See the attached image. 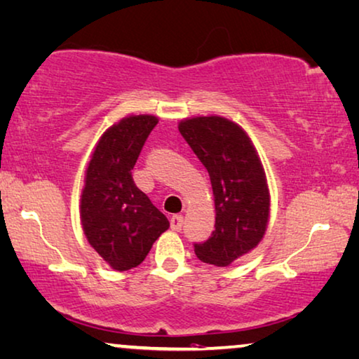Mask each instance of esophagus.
Returning a JSON list of instances; mask_svg holds the SVG:
<instances>
[{"label": "esophagus", "instance_id": "34e87169", "mask_svg": "<svg viewBox=\"0 0 359 359\" xmlns=\"http://www.w3.org/2000/svg\"><path fill=\"white\" fill-rule=\"evenodd\" d=\"M183 224H184L183 215H173L172 219H170V228H172L173 231H181Z\"/></svg>", "mask_w": 359, "mask_h": 359}]
</instances>
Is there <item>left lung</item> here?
Here are the masks:
<instances>
[{"label": "left lung", "mask_w": 359, "mask_h": 359, "mask_svg": "<svg viewBox=\"0 0 359 359\" xmlns=\"http://www.w3.org/2000/svg\"><path fill=\"white\" fill-rule=\"evenodd\" d=\"M178 130L207 168L215 201V231L194 252L203 263L228 266L266 233L271 198L260 156L245 130L219 115L184 118Z\"/></svg>", "instance_id": "obj_1"}]
</instances>
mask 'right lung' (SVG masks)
Wrapping results in <instances>:
<instances>
[{
    "instance_id": "add662e5",
    "label": "right lung",
    "mask_w": 359,
    "mask_h": 359,
    "mask_svg": "<svg viewBox=\"0 0 359 359\" xmlns=\"http://www.w3.org/2000/svg\"><path fill=\"white\" fill-rule=\"evenodd\" d=\"M158 118L128 115L99 137L85 172L80 219L88 244L115 271L144 262L170 228L165 215L135 184L131 170Z\"/></svg>"
}]
</instances>
